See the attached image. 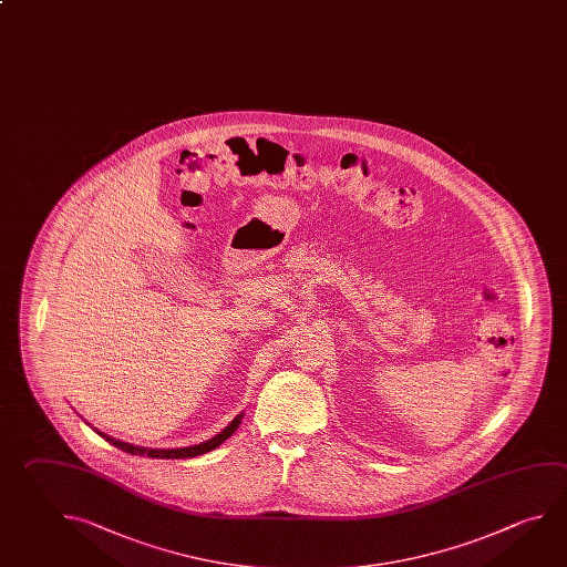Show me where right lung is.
Here are the masks:
<instances>
[{
    "mask_svg": "<svg viewBox=\"0 0 567 567\" xmlns=\"http://www.w3.org/2000/svg\"><path fill=\"white\" fill-rule=\"evenodd\" d=\"M240 420H243V414H239L237 417H233V422H230L229 426L225 427L223 432H219L217 436L210 437V440H207V442H200V444H197V446L169 447V450L135 446V444L121 442V440H117V437L107 436V434L100 432L97 427H93V430H95V432H97L101 437H105V440L110 442L111 446L120 447V450L127 452V454H133V456L159 457V460H181V457L200 456V454H207V452H210V450H215V447L220 446V444H223L227 437L235 434V430L239 427ZM85 424H90V422H85Z\"/></svg>",
    "mask_w": 567,
    "mask_h": 567,
    "instance_id": "right-lung-1",
    "label": "right lung"
}]
</instances>
